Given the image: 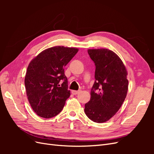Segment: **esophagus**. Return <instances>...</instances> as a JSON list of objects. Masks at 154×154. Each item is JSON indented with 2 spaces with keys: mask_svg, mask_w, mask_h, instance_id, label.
Listing matches in <instances>:
<instances>
[{
  "mask_svg": "<svg viewBox=\"0 0 154 154\" xmlns=\"http://www.w3.org/2000/svg\"><path fill=\"white\" fill-rule=\"evenodd\" d=\"M80 90H79V91H72V94H74V95H76V94H78V93H80Z\"/></svg>",
  "mask_w": 154,
  "mask_h": 154,
  "instance_id": "obj_1",
  "label": "esophagus"
}]
</instances>
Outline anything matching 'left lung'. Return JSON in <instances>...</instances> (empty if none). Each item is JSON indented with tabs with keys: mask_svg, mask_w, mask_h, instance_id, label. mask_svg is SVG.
I'll return each mask as SVG.
<instances>
[{
	"mask_svg": "<svg viewBox=\"0 0 154 154\" xmlns=\"http://www.w3.org/2000/svg\"><path fill=\"white\" fill-rule=\"evenodd\" d=\"M95 63V82L85 113L96 123H104L116 114L127 96V71L122 60L107 49H88Z\"/></svg>",
	"mask_w": 154,
	"mask_h": 154,
	"instance_id": "left-lung-1",
	"label": "left lung"
}]
</instances>
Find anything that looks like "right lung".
Returning <instances> with one entry per match:
<instances>
[{"label":"right lung","instance_id":"right-lung-1","mask_svg":"<svg viewBox=\"0 0 154 154\" xmlns=\"http://www.w3.org/2000/svg\"><path fill=\"white\" fill-rule=\"evenodd\" d=\"M78 51L63 46L46 49L29 63L25 76L27 99L36 114L44 118L61 112L71 95L64 67Z\"/></svg>","mask_w":154,"mask_h":154}]
</instances>
